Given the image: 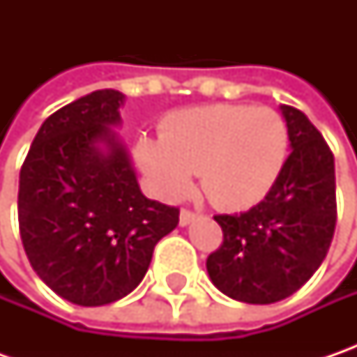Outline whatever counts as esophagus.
I'll return each instance as SVG.
<instances>
[{
	"label": "esophagus",
	"mask_w": 357,
	"mask_h": 357,
	"mask_svg": "<svg viewBox=\"0 0 357 357\" xmlns=\"http://www.w3.org/2000/svg\"><path fill=\"white\" fill-rule=\"evenodd\" d=\"M197 216H199V213H195V211H190V208H183V211H181V225H183V227L190 225Z\"/></svg>",
	"instance_id": "1"
}]
</instances>
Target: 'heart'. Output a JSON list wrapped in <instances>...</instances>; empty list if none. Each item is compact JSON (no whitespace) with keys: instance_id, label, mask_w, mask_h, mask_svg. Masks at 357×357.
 <instances>
[{"instance_id":"b5f03b06","label":"heart","mask_w":357,"mask_h":357,"mask_svg":"<svg viewBox=\"0 0 357 357\" xmlns=\"http://www.w3.org/2000/svg\"><path fill=\"white\" fill-rule=\"evenodd\" d=\"M290 130L278 111L248 105H206L171 113L160 137L143 135L135 157L167 199H183L200 172L214 206L242 211L266 197L284 171Z\"/></svg>"}]
</instances>
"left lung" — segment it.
Returning <instances> with one entry per match:
<instances>
[{
    "label": "left lung",
    "instance_id": "obj_1",
    "mask_svg": "<svg viewBox=\"0 0 357 357\" xmlns=\"http://www.w3.org/2000/svg\"><path fill=\"white\" fill-rule=\"evenodd\" d=\"M292 153L264 200L240 214H216L222 244L208 254L214 286L246 304H274L320 268L337 218L334 155L322 132L282 105Z\"/></svg>",
    "mask_w": 357,
    "mask_h": 357
}]
</instances>
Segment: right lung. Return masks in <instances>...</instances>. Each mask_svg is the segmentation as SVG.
I'll use <instances>...</instances> for the list:
<instances>
[{"label":"right lung","mask_w":357,"mask_h":357,"mask_svg":"<svg viewBox=\"0 0 357 357\" xmlns=\"http://www.w3.org/2000/svg\"><path fill=\"white\" fill-rule=\"evenodd\" d=\"M123 93L93 91L45 119L21 165L17 218L37 276L65 300L103 306L132 292L178 208L143 197L123 146ZM105 140L103 155L96 143Z\"/></svg>","instance_id":"right-lung-1"}]
</instances>
